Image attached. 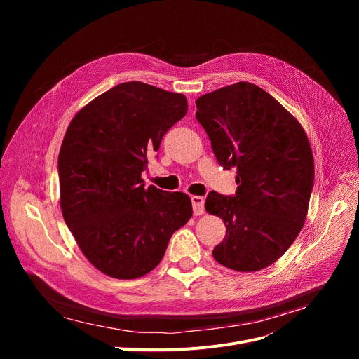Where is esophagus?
I'll return each mask as SVG.
<instances>
[{
  "mask_svg": "<svg viewBox=\"0 0 359 359\" xmlns=\"http://www.w3.org/2000/svg\"><path fill=\"white\" fill-rule=\"evenodd\" d=\"M191 206L194 216H200L204 213V198L201 196H191Z\"/></svg>",
  "mask_w": 359,
  "mask_h": 359,
  "instance_id": "esophagus-1",
  "label": "esophagus"
}]
</instances>
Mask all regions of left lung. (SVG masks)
<instances>
[{
    "label": "left lung",
    "instance_id": "left-lung-1",
    "mask_svg": "<svg viewBox=\"0 0 359 359\" xmlns=\"http://www.w3.org/2000/svg\"><path fill=\"white\" fill-rule=\"evenodd\" d=\"M217 162L236 168V196L210 191L204 208L222 217L224 240L213 257L240 271H259L301 231L314 186L313 150L301 123L260 86L238 82L196 100Z\"/></svg>",
    "mask_w": 359,
    "mask_h": 359
}]
</instances>
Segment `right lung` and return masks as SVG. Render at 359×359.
<instances>
[{
    "label": "right lung",
    "instance_id": "1",
    "mask_svg": "<svg viewBox=\"0 0 359 359\" xmlns=\"http://www.w3.org/2000/svg\"><path fill=\"white\" fill-rule=\"evenodd\" d=\"M186 112L184 95L133 81L99 95L71 121L58 156L61 210L100 273L143 277L190 220L186 193L146 189L142 180L147 156Z\"/></svg>",
    "mask_w": 359,
    "mask_h": 359
}]
</instances>
